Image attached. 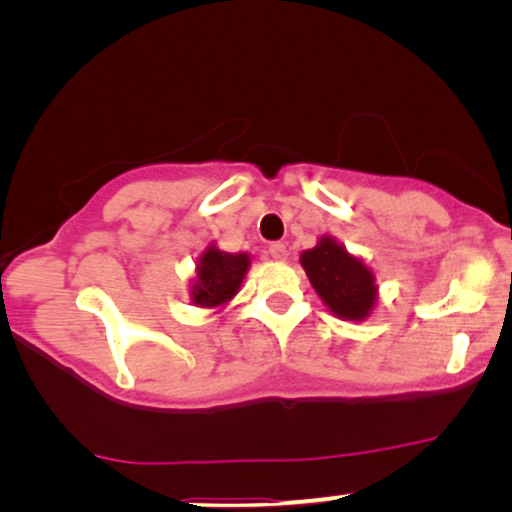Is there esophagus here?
Listing matches in <instances>:
<instances>
[{
	"label": "esophagus",
	"instance_id": "34e87169",
	"mask_svg": "<svg viewBox=\"0 0 512 512\" xmlns=\"http://www.w3.org/2000/svg\"><path fill=\"white\" fill-rule=\"evenodd\" d=\"M268 254L275 258V261H284V258L289 256V249H286L284 242H272L268 247Z\"/></svg>",
	"mask_w": 512,
	"mask_h": 512
}]
</instances>
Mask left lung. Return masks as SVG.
Listing matches in <instances>:
<instances>
[{"mask_svg":"<svg viewBox=\"0 0 512 512\" xmlns=\"http://www.w3.org/2000/svg\"><path fill=\"white\" fill-rule=\"evenodd\" d=\"M307 277L324 305L335 317L361 321L377 303V284L373 270L361 258L349 254L340 242L324 235L317 247L300 254Z\"/></svg>","mask_w":512,"mask_h":512,"instance_id":"1","label":"left lung"}]
</instances>
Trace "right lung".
I'll return each mask as SVG.
<instances>
[{
  "mask_svg": "<svg viewBox=\"0 0 512 512\" xmlns=\"http://www.w3.org/2000/svg\"><path fill=\"white\" fill-rule=\"evenodd\" d=\"M249 270V254H228L214 244L198 258V275L191 286L193 305L223 307L240 291Z\"/></svg>",
  "mask_w": 512,
  "mask_h": 512,
  "instance_id": "obj_1",
  "label": "right lung"
}]
</instances>
